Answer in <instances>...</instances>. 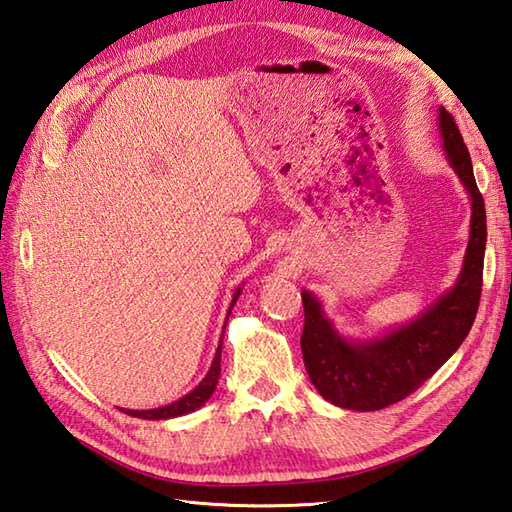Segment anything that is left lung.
I'll list each match as a JSON object with an SVG mask.
<instances>
[{
    "label": "left lung",
    "mask_w": 512,
    "mask_h": 512,
    "mask_svg": "<svg viewBox=\"0 0 512 512\" xmlns=\"http://www.w3.org/2000/svg\"><path fill=\"white\" fill-rule=\"evenodd\" d=\"M438 129L442 151L471 201L469 243L453 287L414 320L368 339L339 333L317 295L302 289L300 344L306 372L315 390L344 410L374 412L403 401L460 348L478 313L486 249L484 199L475 184L467 144L442 107Z\"/></svg>",
    "instance_id": "8db88e82"
}]
</instances>
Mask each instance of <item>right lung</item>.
Masks as SVG:
<instances>
[{
  "mask_svg": "<svg viewBox=\"0 0 512 512\" xmlns=\"http://www.w3.org/2000/svg\"><path fill=\"white\" fill-rule=\"evenodd\" d=\"M241 291H243V285L236 287V291L232 295V302H230V309H227V317H230ZM225 324H227V320H225ZM223 333H225V326H223ZM221 346H223V337H221L217 352H214V359L210 363V370L206 372V377L201 379L197 388H192L188 394L181 396L179 401H173V403L162 405V407H155V410H122V412L129 414V416H135V418H144V420H168V418H177V416H184V414L199 410L201 405H206V401L210 399L212 392L217 390V383H219V377H221Z\"/></svg>",
  "mask_w": 512,
  "mask_h": 512,
  "instance_id": "1",
  "label": "right lung"
}]
</instances>
